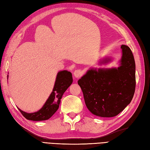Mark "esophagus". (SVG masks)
I'll return each instance as SVG.
<instances>
[{"label":"esophagus","instance_id":"esophagus-1","mask_svg":"<svg viewBox=\"0 0 150 150\" xmlns=\"http://www.w3.org/2000/svg\"><path fill=\"white\" fill-rule=\"evenodd\" d=\"M74 76L75 78H79L82 75H83V72L82 70H80V69H77V70H75V71L74 73Z\"/></svg>","mask_w":150,"mask_h":150}]
</instances>
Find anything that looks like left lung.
Returning <instances> with one entry per match:
<instances>
[{"label":"left lung","instance_id":"8db88e82","mask_svg":"<svg viewBox=\"0 0 150 150\" xmlns=\"http://www.w3.org/2000/svg\"><path fill=\"white\" fill-rule=\"evenodd\" d=\"M120 67L91 68L78 80L86 105L94 115L101 117L117 116L124 110L134 96L136 88V64L131 50L122 45ZM111 59H105L102 63Z\"/></svg>","mask_w":150,"mask_h":150}]
</instances>
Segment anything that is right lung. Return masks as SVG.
<instances>
[{"instance_id":"obj_1","label":"right lung","mask_w":150,"mask_h":150,"mask_svg":"<svg viewBox=\"0 0 150 150\" xmlns=\"http://www.w3.org/2000/svg\"><path fill=\"white\" fill-rule=\"evenodd\" d=\"M72 82L73 78L71 72L67 70L59 71L57 74L52 92L40 110L32 113H26L20 108H18L19 110L27 120L33 121L48 120L59 108L61 98Z\"/></svg>"}]
</instances>
